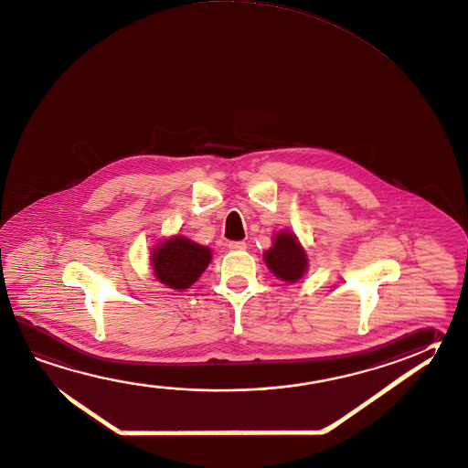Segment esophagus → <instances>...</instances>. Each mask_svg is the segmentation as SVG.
<instances>
[{"label":"esophagus","mask_w":468,"mask_h":468,"mask_svg":"<svg viewBox=\"0 0 468 468\" xmlns=\"http://www.w3.org/2000/svg\"><path fill=\"white\" fill-rule=\"evenodd\" d=\"M229 248H230V251H243L246 250V243L245 241H230Z\"/></svg>","instance_id":"34e87169"}]
</instances>
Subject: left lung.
Masks as SVG:
<instances>
[{
    "instance_id": "1",
    "label": "left lung",
    "mask_w": 468,
    "mask_h": 468,
    "mask_svg": "<svg viewBox=\"0 0 468 468\" xmlns=\"http://www.w3.org/2000/svg\"><path fill=\"white\" fill-rule=\"evenodd\" d=\"M264 262L271 272L286 282H295L307 271V254L291 231H279L272 246L264 251Z\"/></svg>"
}]
</instances>
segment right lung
Segmentation results:
<instances>
[{"instance_id":"1","label":"right lung","mask_w":468,"mask_h":468,"mask_svg":"<svg viewBox=\"0 0 468 468\" xmlns=\"http://www.w3.org/2000/svg\"><path fill=\"white\" fill-rule=\"evenodd\" d=\"M212 260L208 246L197 245L189 238H169L157 243L151 254V264L156 278L171 289H187L206 271Z\"/></svg>"}]
</instances>
